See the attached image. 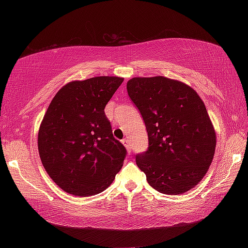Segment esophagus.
<instances>
[{"mask_svg":"<svg viewBox=\"0 0 248 248\" xmlns=\"http://www.w3.org/2000/svg\"><path fill=\"white\" fill-rule=\"evenodd\" d=\"M123 143L124 145L125 146V149H127V151L129 153H131V144H130V142L128 139H124L123 140Z\"/></svg>","mask_w":248,"mask_h":248,"instance_id":"esophagus-1","label":"esophagus"}]
</instances>
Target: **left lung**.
I'll return each mask as SVG.
<instances>
[{
  "label": "left lung",
  "mask_w": 248,
  "mask_h": 248,
  "mask_svg": "<svg viewBox=\"0 0 248 248\" xmlns=\"http://www.w3.org/2000/svg\"><path fill=\"white\" fill-rule=\"evenodd\" d=\"M127 91L148 132L149 148L136 162L149 185L166 195L192 189L207 174L217 143L202 99L187 84L165 77L133 78Z\"/></svg>",
  "instance_id": "obj_1"
}]
</instances>
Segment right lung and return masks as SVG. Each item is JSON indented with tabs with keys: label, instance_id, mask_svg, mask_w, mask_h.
Listing matches in <instances>:
<instances>
[{
	"label": "right lung",
	"instance_id": "add662e5",
	"mask_svg": "<svg viewBox=\"0 0 248 248\" xmlns=\"http://www.w3.org/2000/svg\"><path fill=\"white\" fill-rule=\"evenodd\" d=\"M123 78L73 81L50 103L38 132L46 171L62 190L79 197L97 195L114 182L127 150L112 136L104 109Z\"/></svg>",
	"mask_w": 248,
	"mask_h": 248
}]
</instances>
